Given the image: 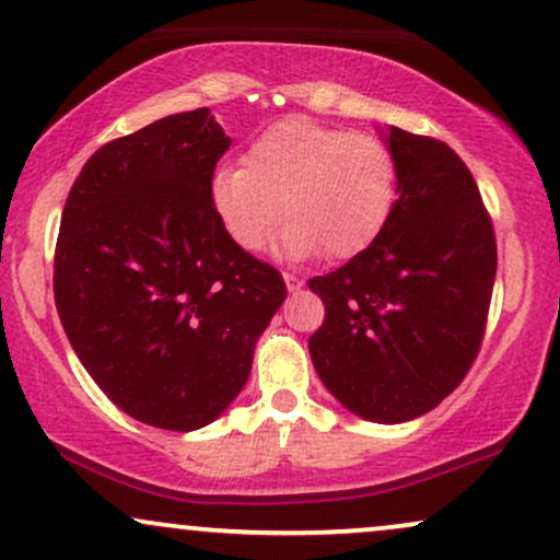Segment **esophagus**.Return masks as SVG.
<instances>
[{
	"label": "esophagus",
	"mask_w": 560,
	"mask_h": 560,
	"mask_svg": "<svg viewBox=\"0 0 560 560\" xmlns=\"http://www.w3.org/2000/svg\"><path fill=\"white\" fill-rule=\"evenodd\" d=\"M282 280H285L288 291H301V285H304V280H301L299 275H291V272H282Z\"/></svg>",
	"instance_id": "1"
}]
</instances>
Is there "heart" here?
I'll list each match as a JSON object with an SVG mask.
<instances>
[{"label":"heart","mask_w":560,"mask_h":560,"mask_svg":"<svg viewBox=\"0 0 560 560\" xmlns=\"http://www.w3.org/2000/svg\"><path fill=\"white\" fill-rule=\"evenodd\" d=\"M209 199L243 252H259L285 214L280 248L288 256L322 252L330 259H351L390 222L398 162L374 136L285 117L254 138L243 164L217 170Z\"/></svg>","instance_id":"heart-1"}]
</instances>
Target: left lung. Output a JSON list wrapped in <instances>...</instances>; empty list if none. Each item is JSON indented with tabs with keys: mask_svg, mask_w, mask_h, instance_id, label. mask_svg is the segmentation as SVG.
<instances>
[{
	"mask_svg": "<svg viewBox=\"0 0 560 560\" xmlns=\"http://www.w3.org/2000/svg\"><path fill=\"white\" fill-rule=\"evenodd\" d=\"M398 201L366 252L308 280L325 322L308 338L314 370L348 411L409 422L451 396L488 325L498 248L462 156L390 128Z\"/></svg>",
	"mask_w": 560,
	"mask_h": 560,
	"instance_id": "8db88e82",
	"label": "left lung"
}]
</instances>
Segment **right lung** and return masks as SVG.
Masks as SVG:
<instances>
[{"label":"right lung","mask_w":560,"mask_h":560,"mask_svg":"<svg viewBox=\"0 0 560 560\" xmlns=\"http://www.w3.org/2000/svg\"><path fill=\"white\" fill-rule=\"evenodd\" d=\"M228 147L207 107L115 138L83 164L59 222L55 304L70 346L117 409L160 430H199L228 409L285 301L278 269L214 214Z\"/></svg>","instance_id":"right-lung-1"}]
</instances>
